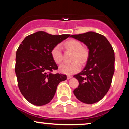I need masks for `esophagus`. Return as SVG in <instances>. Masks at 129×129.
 I'll return each instance as SVG.
<instances>
[{"label":"esophagus","mask_w":129,"mask_h":129,"mask_svg":"<svg viewBox=\"0 0 129 129\" xmlns=\"http://www.w3.org/2000/svg\"><path fill=\"white\" fill-rule=\"evenodd\" d=\"M72 78V76H70V75H68L67 76V79H70V78Z\"/></svg>","instance_id":"obj_1"}]
</instances>
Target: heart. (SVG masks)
<instances>
[{
	"label": "heart",
	"mask_w": 129,
	"mask_h": 129,
	"mask_svg": "<svg viewBox=\"0 0 129 129\" xmlns=\"http://www.w3.org/2000/svg\"><path fill=\"white\" fill-rule=\"evenodd\" d=\"M64 47L67 49L75 51L73 60L78 59L81 62H86L88 57V51L86 49L82 48V44L76 40H70L64 44ZM51 56L53 60L56 63H60L62 59V54L60 46L57 45L51 49ZM81 68V63L78 60H75L70 63H62L59 67V70L61 73L66 75H72L79 72Z\"/></svg>",
	"instance_id": "1"
}]
</instances>
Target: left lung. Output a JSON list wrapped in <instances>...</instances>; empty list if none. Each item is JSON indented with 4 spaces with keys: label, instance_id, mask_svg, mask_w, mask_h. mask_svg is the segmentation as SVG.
Returning a JSON list of instances; mask_svg holds the SVG:
<instances>
[{
    "label": "left lung",
    "instance_id": "8db88e82",
    "mask_svg": "<svg viewBox=\"0 0 129 129\" xmlns=\"http://www.w3.org/2000/svg\"><path fill=\"white\" fill-rule=\"evenodd\" d=\"M83 42L89 50L86 66L73 77L79 85L73 93L85 104L98 102L107 94L115 72V53L107 38L96 32L71 35Z\"/></svg>",
    "mask_w": 129,
    "mask_h": 129
}]
</instances>
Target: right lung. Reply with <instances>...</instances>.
<instances>
[{"label": "right lung", "instance_id": "obj_1", "mask_svg": "<svg viewBox=\"0 0 129 129\" xmlns=\"http://www.w3.org/2000/svg\"><path fill=\"white\" fill-rule=\"evenodd\" d=\"M70 35H52L38 31L23 39L16 51L15 72L22 95L35 106L50 103L58 84L66 75L52 73L58 69L51 56V50Z\"/></svg>", "mask_w": 129, "mask_h": 129}]
</instances>
